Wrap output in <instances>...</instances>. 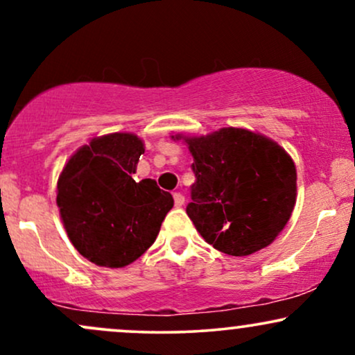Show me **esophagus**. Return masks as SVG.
Returning <instances> with one entry per match:
<instances>
[{"mask_svg": "<svg viewBox=\"0 0 355 355\" xmlns=\"http://www.w3.org/2000/svg\"><path fill=\"white\" fill-rule=\"evenodd\" d=\"M173 200H175V205L182 207L183 203H185V197H183L180 191H175V193H173Z\"/></svg>", "mask_w": 355, "mask_h": 355, "instance_id": "1", "label": "esophagus"}]
</instances>
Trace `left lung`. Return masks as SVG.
<instances>
[{"label":"left lung","instance_id":"left-lung-1","mask_svg":"<svg viewBox=\"0 0 355 355\" xmlns=\"http://www.w3.org/2000/svg\"><path fill=\"white\" fill-rule=\"evenodd\" d=\"M193 157L197 182L187 215L207 243L234 257L270 245L297 200L294 160L277 141L245 128L172 135Z\"/></svg>","mask_w":355,"mask_h":355}]
</instances>
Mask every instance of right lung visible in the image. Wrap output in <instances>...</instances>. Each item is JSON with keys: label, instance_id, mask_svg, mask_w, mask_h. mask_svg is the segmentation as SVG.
I'll list each match as a JSON object with an SVG mask.
<instances>
[{"label": "right lung", "instance_id": "obj_1", "mask_svg": "<svg viewBox=\"0 0 355 355\" xmlns=\"http://www.w3.org/2000/svg\"><path fill=\"white\" fill-rule=\"evenodd\" d=\"M145 144L135 133L95 137L71 155L58 177L56 205L68 239L101 267H125L160 232L173 197L152 178L135 182Z\"/></svg>", "mask_w": 355, "mask_h": 355}]
</instances>
